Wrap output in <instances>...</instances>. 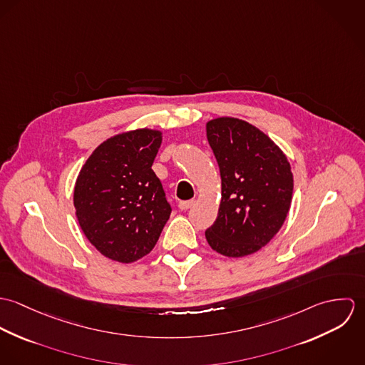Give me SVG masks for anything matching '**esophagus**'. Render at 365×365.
Returning <instances> with one entry per match:
<instances>
[{
    "instance_id": "34e87169",
    "label": "esophagus",
    "mask_w": 365,
    "mask_h": 365,
    "mask_svg": "<svg viewBox=\"0 0 365 365\" xmlns=\"http://www.w3.org/2000/svg\"><path fill=\"white\" fill-rule=\"evenodd\" d=\"M194 205H195L194 200H191V201H181L178 204V208L181 209V210H187V209L192 208Z\"/></svg>"
}]
</instances>
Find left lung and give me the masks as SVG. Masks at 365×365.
I'll return each instance as SVG.
<instances>
[{
  "instance_id": "8db88e82",
  "label": "left lung",
  "mask_w": 365,
  "mask_h": 365,
  "mask_svg": "<svg viewBox=\"0 0 365 365\" xmlns=\"http://www.w3.org/2000/svg\"><path fill=\"white\" fill-rule=\"evenodd\" d=\"M207 138L220 171L222 198L205 237L222 256H250L287 219L294 192L291 164L264 132L239 118L210 119Z\"/></svg>"
}]
</instances>
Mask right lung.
I'll use <instances>...</instances> for the list:
<instances>
[{"instance_id": "add662e5", "label": "right lung", "mask_w": 365, "mask_h": 365, "mask_svg": "<svg viewBox=\"0 0 365 365\" xmlns=\"http://www.w3.org/2000/svg\"><path fill=\"white\" fill-rule=\"evenodd\" d=\"M163 133L140 128L103 142L81 167L73 202L88 242L105 257L133 262L149 255L171 208L152 170Z\"/></svg>"}]
</instances>
